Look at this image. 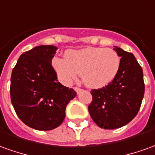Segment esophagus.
Segmentation results:
<instances>
[{
	"instance_id": "esophagus-1",
	"label": "esophagus",
	"mask_w": 155,
	"mask_h": 155,
	"mask_svg": "<svg viewBox=\"0 0 155 155\" xmlns=\"http://www.w3.org/2000/svg\"><path fill=\"white\" fill-rule=\"evenodd\" d=\"M74 91H76V93H77V94H80V93L82 91V89L78 88V87H74Z\"/></svg>"
}]
</instances>
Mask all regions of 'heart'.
<instances>
[{
  "instance_id": "1",
  "label": "heart",
  "mask_w": 155,
  "mask_h": 155,
  "mask_svg": "<svg viewBox=\"0 0 155 155\" xmlns=\"http://www.w3.org/2000/svg\"><path fill=\"white\" fill-rule=\"evenodd\" d=\"M64 59L54 58L52 66L59 81L69 85L81 73V79L90 88L100 89L109 85L117 75L121 59L111 48L86 47L70 49Z\"/></svg>"
}]
</instances>
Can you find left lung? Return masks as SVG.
<instances>
[{"instance_id": "obj_1", "label": "left lung", "mask_w": 155, "mask_h": 155, "mask_svg": "<svg viewBox=\"0 0 155 155\" xmlns=\"http://www.w3.org/2000/svg\"><path fill=\"white\" fill-rule=\"evenodd\" d=\"M121 57L117 75L105 87L92 90L89 113L96 125L104 129L125 126L138 114L144 95L142 67L131 53L113 48Z\"/></svg>"}]
</instances>
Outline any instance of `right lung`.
Segmentation results:
<instances>
[{"mask_svg":"<svg viewBox=\"0 0 155 155\" xmlns=\"http://www.w3.org/2000/svg\"><path fill=\"white\" fill-rule=\"evenodd\" d=\"M58 48L40 45L24 52L11 76V101L18 117L32 128L54 129L65 117L68 103L76 96L58 82L52 59Z\"/></svg>","mask_w":155,"mask_h":155,"instance_id":"1","label":"right lung"}]
</instances>
